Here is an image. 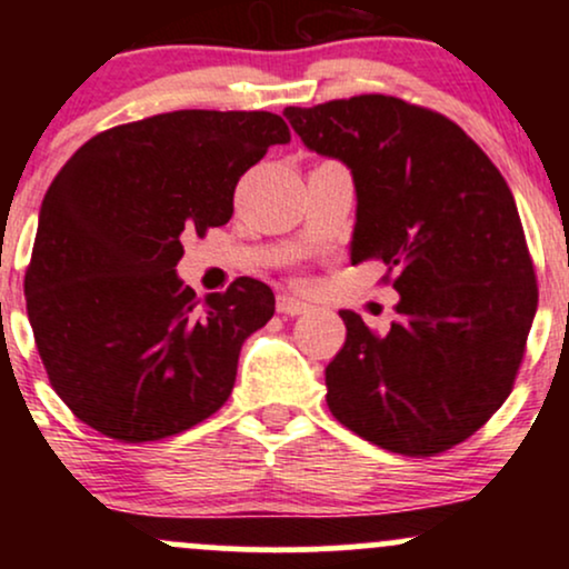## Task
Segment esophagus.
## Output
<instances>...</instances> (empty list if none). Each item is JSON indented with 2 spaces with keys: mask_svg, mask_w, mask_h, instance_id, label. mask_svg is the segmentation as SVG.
Returning <instances> with one entry per match:
<instances>
[{
  "mask_svg": "<svg viewBox=\"0 0 569 569\" xmlns=\"http://www.w3.org/2000/svg\"><path fill=\"white\" fill-rule=\"evenodd\" d=\"M276 307H278V312H280V316H291V318H297V316H305V312L310 310V305L302 302V299L291 297V293H280V297H278V302H276Z\"/></svg>",
  "mask_w": 569,
  "mask_h": 569,
  "instance_id": "obj_1",
  "label": "esophagus"
}]
</instances>
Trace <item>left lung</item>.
<instances>
[{
	"label": "left lung",
	"mask_w": 569,
	"mask_h": 569,
	"mask_svg": "<svg viewBox=\"0 0 569 569\" xmlns=\"http://www.w3.org/2000/svg\"><path fill=\"white\" fill-rule=\"evenodd\" d=\"M283 117L310 152L350 168V262L380 259L401 297L388 335L339 310L348 339L326 367L331 415L409 457L466 441L511 393L538 310L506 179L460 126L393 96Z\"/></svg>",
	"instance_id": "8db88e82"
}]
</instances>
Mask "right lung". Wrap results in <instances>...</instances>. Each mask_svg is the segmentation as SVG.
I'll list each match as a JSON object with an SVG mask.
<instances>
[{
    "instance_id": "1",
    "label": "right lung",
    "mask_w": 569,
    "mask_h": 569,
    "mask_svg": "<svg viewBox=\"0 0 569 569\" xmlns=\"http://www.w3.org/2000/svg\"><path fill=\"white\" fill-rule=\"evenodd\" d=\"M289 141L272 112L181 109L103 130L58 171L23 291L50 385L84 426L158 441L230 398L276 297L238 278L200 302L176 276L181 234L227 224L240 176Z\"/></svg>"
}]
</instances>
